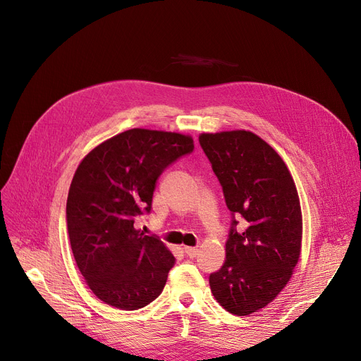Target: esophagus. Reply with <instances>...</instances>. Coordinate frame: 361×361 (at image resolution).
Listing matches in <instances>:
<instances>
[{"label":"esophagus","instance_id":"1","mask_svg":"<svg viewBox=\"0 0 361 361\" xmlns=\"http://www.w3.org/2000/svg\"><path fill=\"white\" fill-rule=\"evenodd\" d=\"M184 253L188 256V257H196L197 256V253H199V249H196V247H184Z\"/></svg>","mask_w":361,"mask_h":361}]
</instances>
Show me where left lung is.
<instances>
[{
	"label": "left lung",
	"instance_id": "8db88e82",
	"mask_svg": "<svg viewBox=\"0 0 361 361\" xmlns=\"http://www.w3.org/2000/svg\"><path fill=\"white\" fill-rule=\"evenodd\" d=\"M209 158L234 215L225 262L211 274L215 300L233 314L247 316L272 302L293 276L301 253L302 216L295 183L278 152L249 130L202 133Z\"/></svg>",
	"mask_w": 361,
	"mask_h": 361
}]
</instances>
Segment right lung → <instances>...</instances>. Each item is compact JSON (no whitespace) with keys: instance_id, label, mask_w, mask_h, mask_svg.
I'll return each instance as SVG.
<instances>
[{"instance_id":"obj_1","label":"right lung","mask_w":361,"mask_h":361,"mask_svg":"<svg viewBox=\"0 0 361 361\" xmlns=\"http://www.w3.org/2000/svg\"><path fill=\"white\" fill-rule=\"evenodd\" d=\"M193 149L188 135L131 128L93 147L75 169L66 211L71 250L106 305L137 310L162 293L176 257L135 221L150 211L162 171Z\"/></svg>"}]
</instances>
